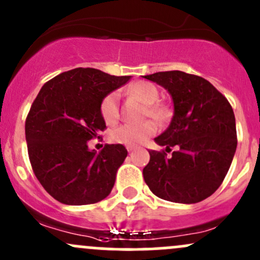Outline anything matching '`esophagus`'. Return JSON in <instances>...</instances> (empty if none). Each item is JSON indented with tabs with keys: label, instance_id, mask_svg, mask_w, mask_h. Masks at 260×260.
Wrapping results in <instances>:
<instances>
[{
	"label": "esophagus",
	"instance_id": "34e87169",
	"mask_svg": "<svg viewBox=\"0 0 260 260\" xmlns=\"http://www.w3.org/2000/svg\"><path fill=\"white\" fill-rule=\"evenodd\" d=\"M126 149H127V151H134V150H135V148H134V146H126Z\"/></svg>",
	"mask_w": 260,
	"mask_h": 260
}]
</instances>
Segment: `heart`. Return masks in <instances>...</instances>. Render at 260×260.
Returning <instances> with one entry per match:
<instances>
[{"label": "heart", "instance_id": "1", "mask_svg": "<svg viewBox=\"0 0 260 260\" xmlns=\"http://www.w3.org/2000/svg\"><path fill=\"white\" fill-rule=\"evenodd\" d=\"M130 96L139 103L144 104V116H149L157 122H164L169 117L170 110L164 104L156 103L159 100V90L156 86L146 81H139L127 89ZM100 112L106 124L111 125L119 119V96L116 92H110L103 99ZM156 126L154 122L145 121L143 124H125L112 131V140L115 143L127 146H136L143 144L149 136L154 135Z\"/></svg>", "mask_w": 260, "mask_h": 260}]
</instances>
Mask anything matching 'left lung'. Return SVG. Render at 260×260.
I'll list each match as a JSON object with an SVG mask.
<instances>
[{
    "instance_id": "8db88e82",
    "label": "left lung",
    "mask_w": 260,
    "mask_h": 260,
    "mask_svg": "<svg viewBox=\"0 0 260 260\" xmlns=\"http://www.w3.org/2000/svg\"><path fill=\"white\" fill-rule=\"evenodd\" d=\"M144 77L173 98V120L155 141L168 152L177 149L171 157L164 150L149 151L144 180L152 194L168 202H202L221 185L234 157L238 139L232 105L197 75L162 71Z\"/></svg>"
}]
</instances>
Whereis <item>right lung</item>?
Instances as JSON below:
<instances>
[{
	"label": "right lung",
	"mask_w": 260,
	"mask_h": 260,
	"mask_svg": "<svg viewBox=\"0 0 260 260\" xmlns=\"http://www.w3.org/2000/svg\"><path fill=\"white\" fill-rule=\"evenodd\" d=\"M129 80L77 68L47 81L32 103L25 122L28 159L37 180L57 202L95 204L111 192L127 150L110 144L90 151L87 143L106 129L103 99Z\"/></svg>",
	"instance_id": "obj_1"
}]
</instances>
